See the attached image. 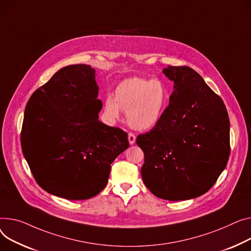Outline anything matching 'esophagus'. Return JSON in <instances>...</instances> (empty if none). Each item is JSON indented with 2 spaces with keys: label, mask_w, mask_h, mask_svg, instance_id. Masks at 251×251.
<instances>
[{
  "label": "esophagus",
  "mask_w": 251,
  "mask_h": 251,
  "mask_svg": "<svg viewBox=\"0 0 251 251\" xmlns=\"http://www.w3.org/2000/svg\"><path fill=\"white\" fill-rule=\"evenodd\" d=\"M128 140H129V143L131 145L134 144L135 141H136V136L133 134V133H129V134H128Z\"/></svg>",
  "instance_id": "obj_1"
}]
</instances>
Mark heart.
Returning a JSON list of instances; mask_svg holds the SVG:
<instances>
[{
    "instance_id": "b5f03b06",
    "label": "heart",
    "mask_w": 251,
    "mask_h": 251,
    "mask_svg": "<svg viewBox=\"0 0 251 251\" xmlns=\"http://www.w3.org/2000/svg\"><path fill=\"white\" fill-rule=\"evenodd\" d=\"M171 101L169 88L160 79L133 77L120 82L115 98L107 96L104 114L109 123L121 119L127 113L129 125L136 130H148L156 126Z\"/></svg>"
}]
</instances>
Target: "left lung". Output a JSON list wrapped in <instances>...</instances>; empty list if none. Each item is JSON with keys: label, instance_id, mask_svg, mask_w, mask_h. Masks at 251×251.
<instances>
[{"label": "left lung", "instance_id": "1", "mask_svg": "<svg viewBox=\"0 0 251 251\" xmlns=\"http://www.w3.org/2000/svg\"><path fill=\"white\" fill-rule=\"evenodd\" d=\"M174 81L159 123L137 136L144 152L141 176L154 196L183 201L207 193L226 168L230 122L222 99L189 66H168Z\"/></svg>", "mask_w": 251, "mask_h": 251}]
</instances>
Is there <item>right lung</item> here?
<instances>
[{
	"instance_id": "right-lung-1",
	"label": "right lung",
	"mask_w": 251,
	"mask_h": 251,
	"mask_svg": "<svg viewBox=\"0 0 251 251\" xmlns=\"http://www.w3.org/2000/svg\"><path fill=\"white\" fill-rule=\"evenodd\" d=\"M91 65L65 66L27 103L21 131L38 185L68 200H87L108 182L111 163L129 147L127 133L99 120L102 109Z\"/></svg>"
}]
</instances>
